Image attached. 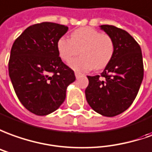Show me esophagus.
Masks as SVG:
<instances>
[{
  "mask_svg": "<svg viewBox=\"0 0 152 152\" xmlns=\"http://www.w3.org/2000/svg\"><path fill=\"white\" fill-rule=\"evenodd\" d=\"M82 75V74H80V73H78V72H75V77L76 78H78L80 76Z\"/></svg>",
  "mask_w": 152,
  "mask_h": 152,
  "instance_id": "1",
  "label": "esophagus"
}]
</instances>
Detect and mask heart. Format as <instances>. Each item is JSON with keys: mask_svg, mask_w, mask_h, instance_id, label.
<instances>
[{"mask_svg": "<svg viewBox=\"0 0 152 152\" xmlns=\"http://www.w3.org/2000/svg\"><path fill=\"white\" fill-rule=\"evenodd\" d=\"M57 50L60 58L68 62L78 54L80 57L72 59L69 65L78 72L95 69H104L112 60L114 44L108 34L91 27L78 28L71 33L69 39L61 37L57 41Z\"/></svg>", "mask_w": 152, "mask_h": 152, "instance_id": "obj_1", "label": "heart"}]
</instances>
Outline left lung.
Instances as JSON below:
<instances>
[{
    "label": "left lung",
    "mask_w": 152,
    "mask_h": 152,
    "mask_svg": "<svg viewBox=\"0 0 152 152\" xmlns=\"http://www.w3.org/2000/svg\"><path fill=\"white\" fill-rule=\"evenodd\" d=\"M100 29L112 38L113 56L99 75L88 76L85 89L88 103L105 117H114L126 111L137 95L143 79V60L141 47L129 33L108 25Z\"/></svg>",
    "instance_id": "8db88e82"
}]
</instances>
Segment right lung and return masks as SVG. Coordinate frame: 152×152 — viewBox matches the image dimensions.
<instances>
[{"mask_svg":"<svg viewBox=\"0 0 152 152\" xmlns=\"http://www.w3.org/2000/svg\"><path fill=\"white\" fill-rule=\"evenodd\" d=\"M63 25L43 22L29 26L10 50L9 75L22 105L45 116L57 110L66 90L75 81L74 72L62 62L57 41L68 31Z\"/></svg>","mask_w":152,"mask_h":152,"instance_id":"obj_1","label":"right lung"}]
</instances>
